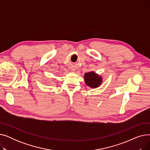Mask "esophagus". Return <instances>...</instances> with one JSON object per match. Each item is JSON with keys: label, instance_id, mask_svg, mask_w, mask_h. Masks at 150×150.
Wrapping results in <instances>:
<instances>
[{"label": "esophagus", "instance_id": "34e87169", "mask_svg": "<svg viewBox=\"0 0 150 150\" xmlns=\"http://www.w3.org/2000/svg\"><path fill=\"white\" fill-rule=\"evenodd\" d=\"M72 70V72H74V71L75 70V69H73V70Z\"/></svg>", "mask_w": 150, "mask_h": 150}]
</instances>
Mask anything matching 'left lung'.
<instances>
[{
  "instance_id": "8db88e82",
  "label": "left lung",
  "mask_w": 150,
  "mask_h": 150,
  "mask_svg": "<svg viewBox=\"0 0 150 150\" xmlns=\"http://www.w3.org/2000/svg\"><path fill=\"white\" fill-rule=\"evenodd\" d=\"M84 79L86 84L91 88H97L101 84L103 78L95 72H89L85 73Z\"/></svg>"
}]
</instances>
